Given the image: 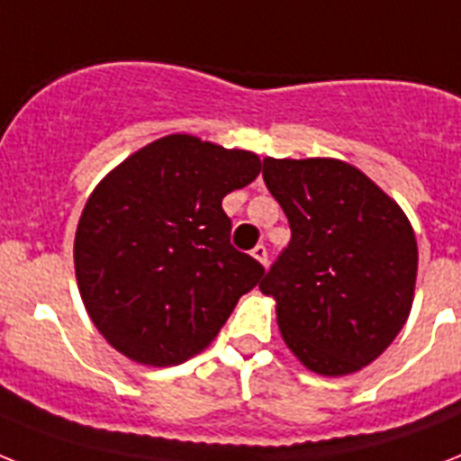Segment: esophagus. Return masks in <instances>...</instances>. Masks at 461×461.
I'll use <instances>...</instances> for the list:
<instances>
[{"label":"esophagus","instance_id":"1","mask_svg":"<svg viewBox=\"0 0 461 461\" xmlns=\"http://www.w3.org/2000/svg\"><path fill=\"white\" fill-rule=\"evenodd\" d=\"M250 256L256 258L258 263L260 265H267V249H265L263 243H260V246H256V249L250 250Z\"/></svg>","mask_w":461,"mask_h":461}]
</instances>
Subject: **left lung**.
I'll return each instance as SVG.
<instances>
[{
    "instance_id": "obj_1",
    "label": "left lung",
    "mask_w": 461,
    "mask_h": 461,
    "mask_svg": "<svg viewBox=\"0 0 461 461\" xmlns=\"http://www.w3.org/2000/svg\"><path fill=\"white\" fill-rule=\"evenodd\" d=\"M263 179L291 224L260 291L291 353L321 376L360 372L405 327L417 284L407 215L339 158H265Z\"/></svg>"
}]
</instances>
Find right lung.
Instances as JSON below:
<instances>
[{
    "label": "right lung",
    "instance_id": "obj_1",
    "mask_svg": "<svg viewBox=\"0 0 461 461\" xmlns=\"http://www.w3.org/2000/svg\"><path fill=\"white\" fill-rule=\"evenodd\" d=\"M260 167L253 151L167 134L95 186L75 231V279L118 353L151 366L189 360L263 279V265L230 243L222 211Z\"/></svg>",
    "mask_w": 461,
    "mask_h": 461
}]
</instances>
